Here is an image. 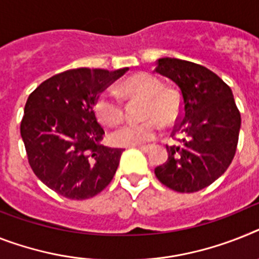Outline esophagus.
<instances>
[{
	"mask_svg": "<svg viewBox=\"0 0 259 259\" xmlns=\"http://www.w3.org/2000/svg\"><path fill=\"white\" fill-rule=\"evenodd\" d=\"M138 149L143 151V153H147L149 150H151V146H138Z\"/></svg>",
	"mask_w": 259,
	"mask_h": 259,
	"instance_id": "1",
	"label": "esophagus"
}]
</instances>
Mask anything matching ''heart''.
Listing matches in <instances>:
<instances>
[{
	"label": "heart",
	"instance_id": "1",
	"mask_svg": "<svg viewBox=\"0 0 259 259\" xmlns=\"http://www.w3.org/2000/svg\"><path fill=\"white\" fill-rule=\"evenodd\" d=\"M123 92L146 100L141 123H127L113 132L110 141L116 146H140L155 140L161 125L170 127L182 116L183 104L175 91L164 89L162 80L147 72L130 76L121 84ZM93 112L105 126H116L123 119L122 104L110 91H103L93 101Z\"/></svg>",
	"mask_w": 259,
	"mask_h": 259
}]
</instances>
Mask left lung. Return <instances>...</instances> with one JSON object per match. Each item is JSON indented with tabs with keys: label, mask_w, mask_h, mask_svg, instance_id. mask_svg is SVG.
Segmentation results:
<instances>
[{
	"label": "left lung",
	"mask_w": 259,
	"mask_h": 259,
	"mask_svg": "<svg viewBox=\"0 0 259 259\" xmlns=\"http://www.w3.org/2000/svg\"><path fill=\"white\" fill-rule=\"evenodd\" d=\"M155 72L179 87L183 109L171 134L179 143L166 145L168 158L154 172L177 192H197L219 179L233 160L240 110L229 85L200 64L162 58Z\"/></svg>",
	"instance_id": "left-lung-1"
}]
</instances>
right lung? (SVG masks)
<instances>
[{
  "instance_id": "add662e5",
  "label": "right lung",
  "mask_w": 259,
  "mask_h": 259,
  "mask_svg": "<svg viewBox=\"0 0 259 259\" xmlns=\"http://www.w3.org/2000/svg\"><path fill=\"white\" fill-rule=\"evenodd\" d=\"M127 69H68L45 80L26 101L21 136L29 164L63 197L89 199L112 182L122 149L101 145L105 132L93 101Z\"/></svg>"
}]
</instances>
